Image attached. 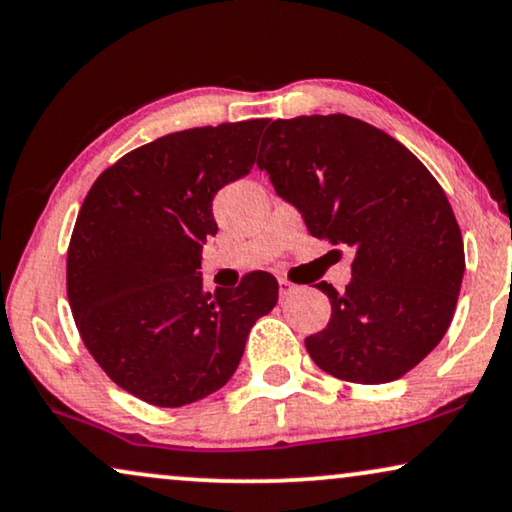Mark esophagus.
<instances>
[{
  "instance_id": "34e87169",
  "label": "esophagus",
  "mask_w": 512,
  "mask_h": 512,
  "mask_svg": "<svg viewBox=\"0 0 512 512\" xmlns=\"http://www.w3.org/2000/svg\"><path fill=\"white\" fill-rule=\"evenodd\" d=\"M278 285H281V297H288L290 295V292L292 290H295V285H292L290 281H288V278H278Z\"/></svg>"
}]
</instances>
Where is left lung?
<instances>
[{
  "label": "left lung",
  "instance_id": "obj_1",
  "mask_svg": "<svg viewBox=\"0 0 512 512\" xmlns=\"http://www.w3.org/2000/svg\"><path fill=\"white\" fill-rule=\"evenodd\" d=\"M257 166L311 236L356 252L346 290L316 285L332 316L304 339L313 363L353 384L417 367L445 337L466 269L438 180L398 140L346 114L271 121Z\"/></svg>",
  "mask_w": 512,
  "mask_h": 512
}]
</instances>
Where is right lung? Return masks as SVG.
Returning <instances> with one entry per match:
<instances>
[{
  "mask_svg": "<svg viewBox=\"0 0 512 512\" xmlns=\"http://www.w3.org/2000/svg\"><path fill=\"white\" fill-rule=\"evenodd\" d=\"M267 119L189 128L109 166L74 224L67 299L86 349L114 384L156 407L215 393L241 363L255 320L274 309L267 271L203 290L213 199L255 166Z\"/></svg>",
  "mask_w": 512,
  "mask_h": 512,
  "instance_id": "right-lung-1",
  "label": "right lung"
}]
</instances>
